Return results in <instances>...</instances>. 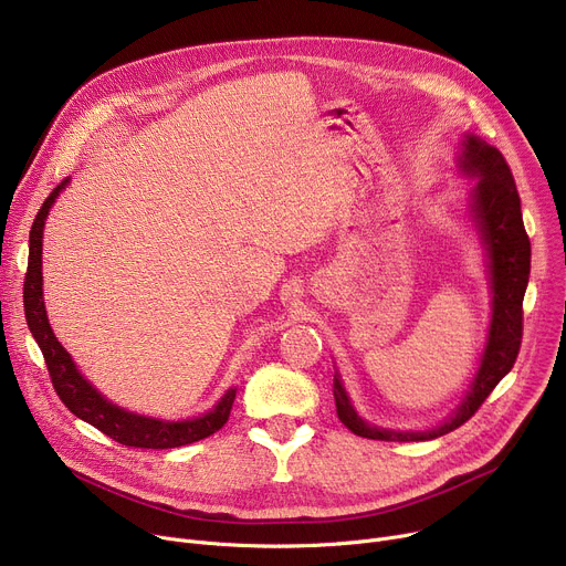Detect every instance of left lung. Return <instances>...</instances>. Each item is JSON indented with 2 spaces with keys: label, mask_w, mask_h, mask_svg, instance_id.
Wrapping results in <instances>:
<instances>
[{
  "label": "left lung",
  "mask_w": 566,
  "mask_h": 566,
  "mask_svg": "<svg viewBox=\"0 0 566 566\" xmlns=\"http://www.w3.org/2000/svg\"><path fill=\"white\" fill-rule=\"evenodd\" d=\"M458 169L464 177L475 179L469 195V217L488 255L492 287V319L481 365L455 410L440 426L426 430H392L365 421L354 408L352 397L346 395L342 376L335 369L333 397L337 417L360 438L380 442H426L442 438L471 419L516 360L521 333H524L521 306H524L531 276V240L524 229V217H521V199L503 154L481 136L464 134Z\"/></svg>",
  "instance_id": "obj_1"
}]
</instances>
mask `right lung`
I'll return each instance as SVG.
<instances>
[{
	"mask_svg": "<svg viewBox=\"0 0 566 566\" xmlns=\"http://www.w3.org/2000/svg\"><path fill=\"white\" fill-rule=\"evenodd\" d=\"M67 184L70 179L56 186L54 192L45 199V203H42V208L35 214L31 233H29V268L24 276L27 324L33 339L40 346L42 356H45L56 395L61 397V401L72 415L88 421L91 426L108 434L111 440L124 447L177 449V447H186L208 438V434L217 432L229 421V415L235 401V387H229L224 397L208 412L192 419L165 421V419L136 415L132 410H124L111 403L102 392H97V387L78 371L72 356L56 339L48 319L45 298H42V231H45V220L54 201L59 199V195L65 190Z\"/></svg>",
	"mask_w": 566,
	"mask_h": 566,
	"instance_id": "1",
	"label": "right lung"
}]
</instances>
